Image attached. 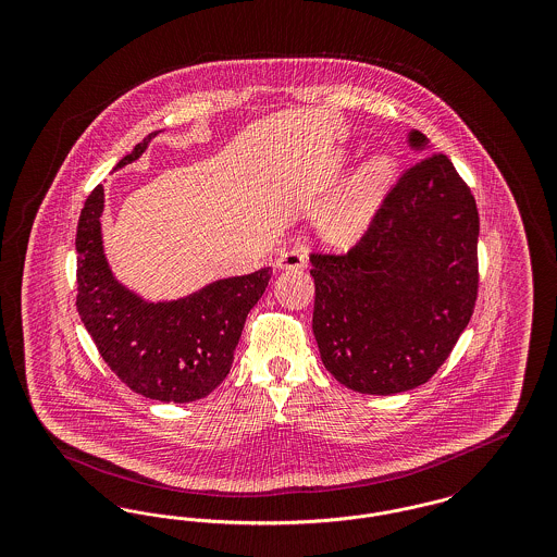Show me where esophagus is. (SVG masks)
I'll return each instance as SVG.
<instances>
[{
    "label": "esophagus",
    "mask_w": 557,
    "mask_h": 557,
    "mask_svg": "<svg viewBox=\"0 0 557 557\" xmlns=\"http://www.w3.org/2000/svg\"><path fill=\"white\" fill-rule=\"evenodd\" d=\"M307 265V257L302 250H286L275 259L277 269H302Z\"/></svg>",
    "instance_id": "1"
}]
</instances>
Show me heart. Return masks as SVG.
I'll return each mask as SVG.
<instances>
[{"label": "heart", "instance_id": "1", "mask_svg": "<svg viewBox=\"0 0 557 557\" xmlns=\"http://www.w3.org/2000/svg\"><path fill=\"white\" fill-rule=\"evenodd\" d=\"M397 180V160L371 157L319 212V232L330 246L348 248L368 234L388 189Z\"/></svg>", "mask_w": 557, "mask_h": 557}]
</instances>
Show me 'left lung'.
<instances>
[{
    "label": "left lung",
    "instance_id": "1",
    "mask_svg": "<svg viewBox=\"0 0 557 557\" xmlns=\"http://www.w3.org/2000/svg\"><path fill=\"white\" fill-rule=\"evenodd\" d=\"M409 146L428 139L409 133ZM476 200L445 154L398 177L368 234L346 255H311L313 334L341 384L361 395L422 386L474 313Z\"/></svg>",
    "mask_w": 557,
    "mask_h": 557
}]
</instances>
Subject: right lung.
Here are the masks:
<instances>
[{"label":"right lung","mask_w":557,"mask_h":557,"mask_svg":"<svg viewBox=\"0 0 557 557\" xmlns=\"http://www.w3.org/2000/svg\"><path fill=\"white\" fill-rule=\"evenodd\" d=\"M144 137L116 169L139 159ZM104 187L85 200L77 225V311L108 368L133 393L160 403L211 395L232 370L248 311L271 280V267L216 280L177 300L150 302L116 282L102 246Z\"/></svg>","instance_id":"1"}]
</instances>
